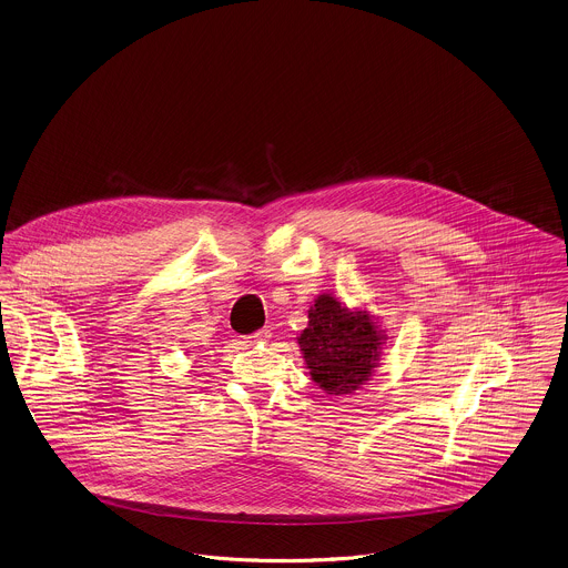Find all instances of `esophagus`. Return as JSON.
Instances as JSON below:
<instances>
[{
	"label": "esophagus",
	"instance_id": "esophagus-1",
	"mask_svg": "<svg viewBox=\"0 0 568 568\" xmlns=\"http://www.w3.org/2000/svg\"><path fill=\"white\" fill-rule=\"evenodd\" d=\"M272 338V334H270V329H258L256 334H252V336H247V342H252V344H258V342H267Z\"/></svg>",
	"mask_w": 568,
	"mask_h": 568
}]
</instances>
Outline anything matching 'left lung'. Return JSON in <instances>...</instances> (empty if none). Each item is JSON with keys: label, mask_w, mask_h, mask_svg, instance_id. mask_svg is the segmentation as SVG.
I'll return each mask as SVG.
<instances>
[{"label": "left lung", "mask_w": 568, "mask_h": 568, "mask_svg": "<svg viewBox=\"0 0 568 568\" xmlns=\"http://www.w3.org/2000/svg\"><path fill=\"white\" fill-rule=\"evenodd\" d=\"M384 341L368 312H351L334 294H321L298 346L312 379L327 395H351L371 377Z\"/></svg>", "instance_id": "8db88e82"}]
</instances>
